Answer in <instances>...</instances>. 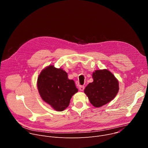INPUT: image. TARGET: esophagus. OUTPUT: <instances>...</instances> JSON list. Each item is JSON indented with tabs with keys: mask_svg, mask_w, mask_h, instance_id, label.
I'll return each instance as SVG.
<instances>
[{
	"mask_svg": "<svg viewBox=\"0 0 148 148\" xmlns=\"http://www.w3.org/2000/svg\"><path fill=\"white\" fill-rule=\"evenodd\" d=\"M79 90L80 91H84V86H80L79 87Z\"/></svg>",
	"mask_w": 148,
	"mask_h": 148,
	"instance_id": "obj_1",
	"label": "esophagus"
}]
</instances>
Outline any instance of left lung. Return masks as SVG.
Listing matches in <instances>:
<instances>
[{"label": "left lung", "instance_id": "1", "mask_svg": "<svg viewBox=\"0 0 148 148\" xmlns=\"http://www.w3.org/2000/svg\"><path fill=\"white\" fill-rule=\"evenodd\" d=\"M92 75L93 82L89 83L84 91L93 106L99 108L116 97L119 91V81L107 69L95 70Z\"/></svg>", "mask_w": 148, "mask_h": 148}]
</instances>
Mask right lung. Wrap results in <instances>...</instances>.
Masks as SVG:
<instances>
[{
  "label": "right lung",
  "mask_w": 148,
  "mask_h": 148,
  "mask_svg": "<svg viewBox=\"0 0 148 148\" xmlns=\"http://www.w3.org/2000/svg\"><path fill=\"white\" fill-rule=\"evenodd\" d=\"M37 85L41 99L57 111L66 109L73 95L78 92L74 81L68 78L67 73L53 65L41 71Z\"/></svg>",
  "instance_id": "obj_1"
}]
</instances>
